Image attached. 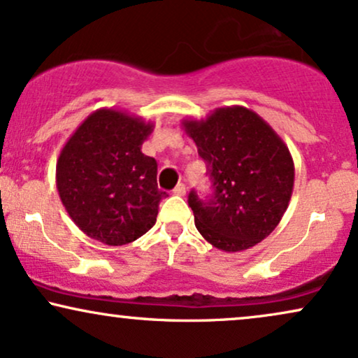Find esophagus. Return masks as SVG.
I'll return each mask as SVG.
<instances>
[{"label":"esophagus","mask_w":358,"mask_h":358,"mask_svg":"<svg viewBox=\"0 0 358 358\" xmlns=\"http://www.w3.org/2000/svg\"><path fill=\"white\" fill-rule=\"evenodd\" d=\"M176 194V196H184V194H186V186H184L182 182L180 184H178V186L174 187V191H172Z\"/></svg>","instance_id":"esophagus-1"}]
</instances>
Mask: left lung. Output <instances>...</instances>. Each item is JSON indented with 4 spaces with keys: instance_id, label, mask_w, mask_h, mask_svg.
Masks as SVG:
<instances>
[{
    "instance_id": "1",
    "label": "left lung",
    "mask_w": 358,
    "mask_h": 358,
    "mask_svg": "<svg viewBox=\"0 0 358 358\" xmlns=\"http://www.w3.org/2000/svg\"><path fill=\"white\" fill-rule=\"evenodd\" d=\"M213 180V196L189 194L201 236L226 252H241L279 226L294 189V161L280 136L244 106L217 108L206 119H184Z\"/></svg>"
}]
</instances>
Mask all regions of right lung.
I'll return each mask as SVG.
<instances>
[{"label":"right lung","mask_w":358,"mask_h":358,"mask_svg":"<svg viewBox=\"0 0 358 358\" xmlns=\"http://www.w3.org/2000/svg\"><path fill=\"white\" fill-rule=\"evenodd\" d=\"M154 129L143 117L101 108L61 149L56 187L69 217L91 239L124 245L156 224L157 162L141 148Z\"/></svg>","instance_id":"obj_1"}]
</instances>
